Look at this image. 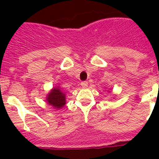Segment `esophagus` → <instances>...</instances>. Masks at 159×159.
<instances>
[{
  "label": "esophagus",
  "instance_id": "1",
  "mask_svg": "<svg viewBox=\"0 0 159 159\" xmlns=\"http://www.w3.org/2000/svg\"><path fill=\"white\" fill-rule=\"evenodd\" d=\"M88 83L87 82V81H83V82L81 83V86H82L84 88H86L87 87H88Z\"/></svg>",
  "mask_w": 159,
  "mask_h": 159
}]
</instances>
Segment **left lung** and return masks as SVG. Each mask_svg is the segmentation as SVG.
Returning a JSON list of instances; mask_svg holds the SVG:
<instances>
[{
    "label": "left lung",
    "instance_id": "1",
    "mask_svg": "<svg viewBox=\"0 0 159 159\" xmlns=\"http://www.w3.org/2000/svg\"><path fill=\"white\" fill-rule=\"evenodd\" d=\"M107 92H110V91H107Z\"/></svg>",
    "mask_w": 159,
    "mask_h": 159
}]
</instances>
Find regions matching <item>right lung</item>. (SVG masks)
Wrapping results in <instances>:
<instances>
[{
    "label": "right lung",
    "mask_w": 159,
    "mask_h": 159,
    "mask_svg": "<svg viewBox=\"0 0 159 159\" xmlns=\"http://www.w3.org/2000/svg\"><path fill=\"white\" fill-rule=\"evenodd\" d=\"M47 103L54 109H61L66 104V95L60 86H56L48 92L46 97Z\"/></svg>",
    "instance_id": "1"
}]
</instances>
